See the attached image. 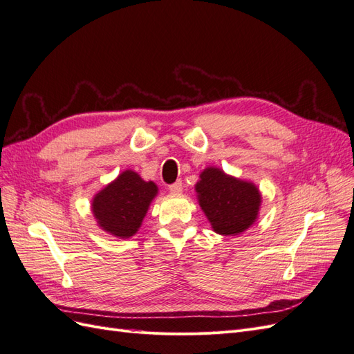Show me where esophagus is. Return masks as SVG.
<instances>
[{"label":"esophagus","instance_id":"obj_1","mask_svg":"<svg viewBox=\"0 0 354 354\" xmlns=\"http://www.w3.org/2000/svg\"><path fill=\"white\" fill-rule=\"evenodd\" d=\"M168 190L171 192V194L180 195L181 192H183V185H181V181H176V183H173V185H169V186H168Z\"/></svg>","mask_w":354,"mask_h":354}]
</instances>
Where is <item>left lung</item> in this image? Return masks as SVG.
I'll list each match as a JSON object with an SVG mask.
<instances>
[{
    "label": "left lung",
    "mask_w": 354,
    "mask_h": 354,
    "mask_svg": "<svg viewBox=\"0 0 354 354\" xmlns=\"http://www.w3.org/2000/svg\"><path fill=\"white\" fill-rule=\"evenodd\" d=\"M199 178L195 186L198 201L214 232L234 236L252 226L261 205L254 183L227 176L216 167L203 169Z\"/></svg>",
    "instance_id": "8db88e82"
}]
</instances>
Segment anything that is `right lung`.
<instances>
[{"instance_id":"right-lung-1","label":"right lung","mask_w":354,"mask_h":354,"mask_svg":"<svg viewBox=\"0 0 354 354\" xmlns=\"http://www.w3.org/2000/svg\"><path fill=\"white\" fill-rule=\"evenodd\" d=\"M156 194L153 181H145L134 171L125 169L93 198L94 218L104 232L127 239L142 226Z\"/></svg>"}]
</instances>
